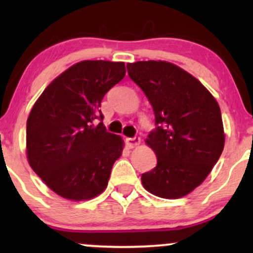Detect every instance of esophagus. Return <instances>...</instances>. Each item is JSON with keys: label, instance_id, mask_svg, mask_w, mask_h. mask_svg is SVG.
Returning a JSON list of instances; mask_svg holds the SVG:
<instances>
[{"label": "esophagus", "instance_id": "esophagus-1", "mask_svg": "<svg viewBox=\"0 0 253 253\" xmlns=\"http://www.w3.org/2000/svg\"><path fill=\"white\" fill-rule=\"evenodd\" d=\"M141 140L139 136H134V138H127L126 139V145L129 147V149H134V147H138L140 145Z\"/></svg>", "mask_w": 253, "mask_h": 253}]
</instances>
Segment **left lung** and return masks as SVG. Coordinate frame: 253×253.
Returning a JSON list of instances; mask_svg holds the SVG:
<instances>
[{
  "label": "left lung",
  "instance_id": "obj_1",
  "mask_svg": "<svg viewBox=\"0 0 253 253\" xmlns=\"http://www.w3.org/2000/svg\"><path fill=\"white\" fill-rule=\"evenodd\" d=\"M127 71L146 95L157 125L145 140L157 167L141 175V183L163 199L188 195L210 175L225 146L219 104L199 80L172 63H128Z\"/></svg>",
  "mask_w": 253,
  "mask_h": 253
}]
</instances>
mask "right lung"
Returning a JSON list of instances; mask_svg holds the SVG:
<instances>
[{"label":"right lung","mask_w":253,"mask_h":253,"mask_svg":"<svg viewBox=\"0 0 253 253\" xmlns=\"http://www.w3.org/2000/svg\"><path fill=\"white\" fill-rule=\"evenodd\" d=\"M125 75L124 62L83 60L54 78L34 103L26 153L34 172L57 195L85 201L108 185L124 140L107 132L100 107Z\"/></svg>","instance_id":"1"}]
</instances>
